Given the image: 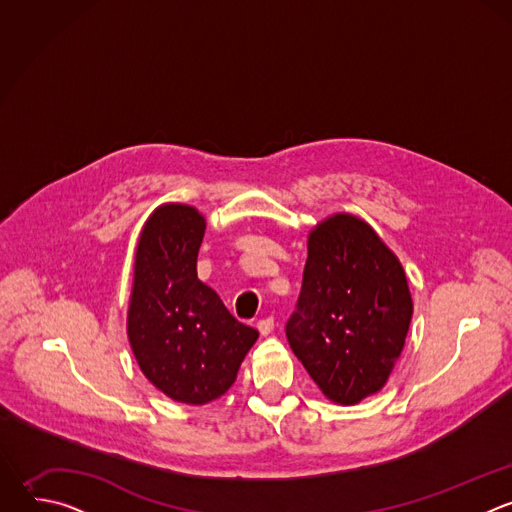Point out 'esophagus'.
<instances>
[{"instance_id":"esophagus-1","label":"esophagus","mask_w":512,"mask_h":512,"mask_svg":"<svg viewBox=\"0 0 512 512\" xmlns=\"http://www.w3.org/2000/svg\"><path fill=\"white\" fill-rule=\"evenodd\" d=\"M273 326H275V322H273V318H263V320H259L257 322V330L263 334V336H267V334H271V330H273Z\"/></svg>"}]
</instances>
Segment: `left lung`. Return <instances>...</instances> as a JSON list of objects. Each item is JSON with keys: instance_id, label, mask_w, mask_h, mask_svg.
I'll return each instance as SVG.
<instances>
[{"instance_id": "obj_1", "label": "left lung", "mask_w": 512, "mask_h": 512, "mask_svg": "<svg viewBox=\"0 0 512 512\" xmlns=\"http://www.w3.org/2000/svg\"><path fill=\"white\" fill-rule=\"evenodd\" d=\"M411 316L405 271L373 227L340 212L312 229L285 334L328 399L352 405L383 389Z\"/></svg>"}]
</instances>
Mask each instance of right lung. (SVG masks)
I'll return each mask as SVG.
<instances>
[{"label":"right lung","mask_w":512,"mask_h":512,"mask_svg":"<svg viewBox=\"0 0 512 512\" xmlns=\"http://www.w3.org/2000/svg\"><path fill=\"white\" fill-rule=\"evenodd\" d=\"M204 216L188 204L158 206L137 241L127 336L141 373L174 401L225 395L259 332L241 324L198 279Z\"/></svg>","instance_id":"1"}]
</instances>
